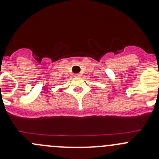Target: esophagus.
Wrapping results in <instances>:
<instances>
[{"label":"esophagus","mask_w":159,"mask_h":159,"mask_svg":"<svg viewBox=\"0 0 159 159\" xmlns=\"http://www.w3.org/2000/svg\"><path fill=\"white\" fill-rule=\"evenodd\" d=\"M81 76V74H75V77H80Z\"/></svg>","instance_id":"1"}]
</instances>
